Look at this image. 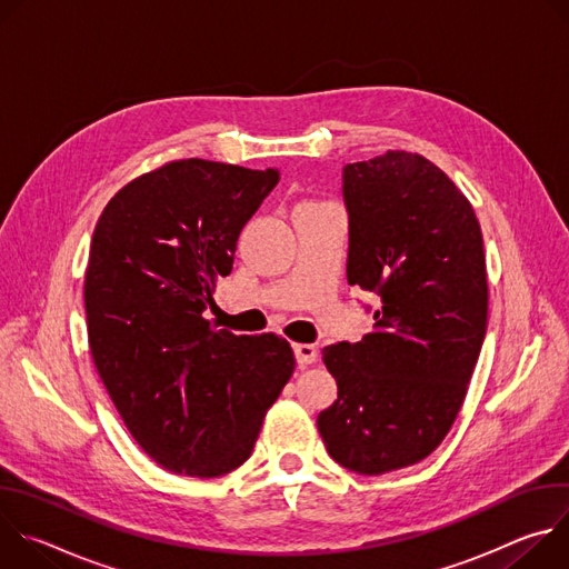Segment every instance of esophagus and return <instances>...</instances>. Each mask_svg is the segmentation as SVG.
<instances>
[{
  "mask_svg": "<svg viewBox=\"0 0 569 569\" xmlns=\"http://www.w3.org/2000/svg\"><path fill=\"white\" fill-rule=\"evenodd\" d=\"M295 358L299 367H308L317 360V347L315 345H295Z\"/></svg>",
  "mask_w": 569,
  "mask_h": 569,
  "instance_id": "34e87169",
  "label": "esophagus"
}]
</instances>
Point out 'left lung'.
Wrapping results in <instances>:
<instances>
[{
	"label": "left lung",
	"mask_w": 569,
	"mask_h": 569,
	"mask_svg": "<svg viewBox=\"0 0 569 569\" xmlns=\"http://www.w3.org/2000/svg\"><path fill=\"white\" fill-rule=\"evenodd\" d=\"M347 279L380 297L373 331L323 349L338 400L319 412L329 455L358 475L426 459L452 428L489 315L481 229L466 196L421 154L347 164Z\"/></svg>",
	"instance_id": "1"
}]
</instances>
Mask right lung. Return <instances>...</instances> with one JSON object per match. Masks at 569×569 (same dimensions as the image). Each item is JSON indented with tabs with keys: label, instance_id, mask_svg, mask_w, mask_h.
I'll list each match as a JSON object with an SVG mask.
<instances>
[{
	"label": "right lung",
	"instance_id": "1",
	"mask_svg": "<svg viewBox=\"0 0 569 569\" xmlns=\"http://www.w3.org/2000/svg\"><path fill=\"white\" fill-rule=\"evenodd\" d=\"M277 182V169L171 161L126 184L97 222L90 351L134 441L171 472L220 477L246 463L295 371L283 338L204 319L242 227Z\"/></svg>",
	"mask_w": 569,
	"mask_h": 569
}]
</instances>
